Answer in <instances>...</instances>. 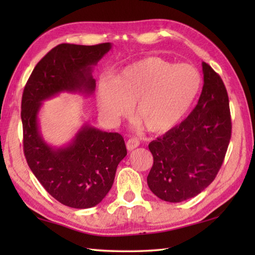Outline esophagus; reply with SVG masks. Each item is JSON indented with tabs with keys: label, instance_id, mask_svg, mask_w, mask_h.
I'll return each mask as SVG.
<instances>
[{
	"label": "esophagus",
	"instance_id": "1",
	"mask_svg": "<svg viewBox=\"0 0 255 255\" xmlns=\"http://www.w3.org/2000/svg\"><path fill=\"white\" fill-rule=\"evenodd\" d=\"M139 140L137 139V138H129V139L127 140L126 143V146H127V149L128 150H132L133 148H136L139 146Z\"/></svg>",
	"mask_w": 255,
	"mask_h": 255
}]
</instances>
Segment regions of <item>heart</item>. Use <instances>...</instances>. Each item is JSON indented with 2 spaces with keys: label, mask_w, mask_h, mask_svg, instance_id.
<instances>
[{
  "label": "heart",
  "mask_w": 255,
  "mask_h": 255,
  "mask_svg": "<svg viewBox=\"0 0 255 255\" xmlns=\"http://www.w3.org/2000/svg\"><path fill=\"white\" fill-rule=\"evenodd\" d=\"M202 79L191 64H174L146 57L120 71L114 80L102 79L97 102L102 117L115 124L135 103V117L149 132L161 133L182 122L200 92Z\"/></svg>",
  "instance_id": "b5f03b06"
}]
</instances>
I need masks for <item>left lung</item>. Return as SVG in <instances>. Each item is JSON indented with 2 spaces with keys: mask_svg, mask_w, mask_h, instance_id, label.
<instances>
[{
  "mask_svg": "<svg viewBox=\"0 0 255 255\" xmlns=\"http://www.w3.org/2000/svg\"><path fill=\"white\" fill-rule=\"evenodd\" d=\"M204 86L195 109L182 123L150 141L154 163L147 184L155 196L181 202L215 180L232 136L230 101L224 82L202 63Z\"/></svg>",
  "mask_w": 255,
  "mask_h": 255,
  "instance_id": "8db88e82",
  "label": "left lung"
}]
</instances>
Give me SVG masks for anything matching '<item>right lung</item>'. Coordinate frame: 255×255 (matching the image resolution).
Listing matches in <instances>:
<instances>
[{
	"label": "right lung",
	"mask_w": 255,
	"mask_h": 255,
	"mask_svg": "<svg viewBox=\"0 0 255 255\" xmlns=\"http://www.w3.org/2000/svg\"><path fill=\"white\" fill-rule=\"evenodd\" d=\"M110 49V42L56 46L33 68L23 90L21 120L25 159L46 191L72 208H91L107 196L118 164L127 155L125 140L118 132L84 125L71 144L54 148L40 135L38 112L42 101L60 92L92 94L96 89L92 66Z\"/></svg>",
	"instance_id": "add662e5"
}]
</instances>
